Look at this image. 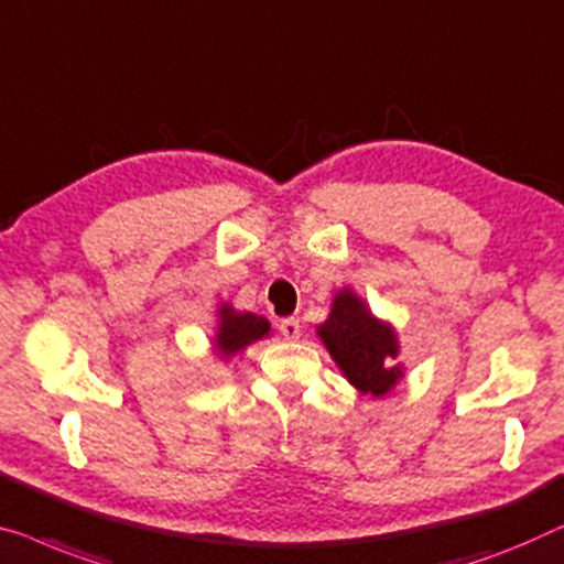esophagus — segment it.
Instances as JSON below:
<instances>
[{
    "mask_svg": "<svg viewBox=\"0 0 564 564\" xmlns=\"http://www.w3.org/2000/svg\"><path fill=\"white\" fill-rule=\"evenodd\" d=\"M280 333L288 340H297L300 338V321H295V317H284V321L280 323Z\"/></svg>",
    "mask_w": 564,
    "mask_h": 564,
    "instance_id": "1",
    "label": "esophagus"
}]
</instances>
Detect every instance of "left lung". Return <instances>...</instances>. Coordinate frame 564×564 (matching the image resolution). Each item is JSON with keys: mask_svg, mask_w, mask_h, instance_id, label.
<instances>
[{"mask_svg": "<svg viewBox=\"0 0 564 564\" xmlns=\"http://www.w3.org/2000/svg\"><path fill=\"white\" fill-rule=\"evenodd\" d=\"M317 336L343 377L361 394L383 397L404 379V366L397 361V330L391 323L379 321L350 288L336 292L328 321L317 328Z\"/></svg>", "mask_w": 564, "mask_h": 564, "instance_id": "left-lung-1", "label": "left lung"}]
</instances>
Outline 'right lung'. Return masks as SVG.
Wrapping results in <instances>:
<instances>
[{"label": "right lung", "mask_w": 564, "mask_h": 564, "mask_svg": "<svg viewBox=\"0 0 564 564\" xmlns=\"http://www.w3.org/2000/svg\"><path fill=\"white\" fill-rule=\"evenodd\" d=\"M269 330H272V325H269L267 317L254 313H239V310H234L228 302H224L218 307V328L214 338L216 356L221 361L234 358L254 340L267 338Z\"/></svg>", "instance_id": "obj_1"}]
</instances>
